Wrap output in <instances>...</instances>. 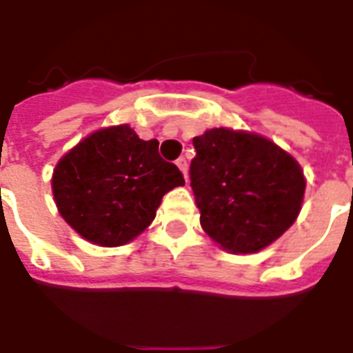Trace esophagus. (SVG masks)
<instances>
[{
    "instance_id": "1",
    "label": "esophagus",
    "mask_w": 353,
    "mask_h": 353,
    "mask_svg": "<svg viewBox=\"0 0 353 353\" xmlns=\"http://www.w3.org/2000/svg\"><path fill=\"white\" fill-rule=\"evenodd\" d=\"M177 168L183 172V176H185V181H187V170H188V165H187V159L185 157H179V159L176 161Z\"/></svg>"
}]
</instances>
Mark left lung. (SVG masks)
Masks as SVG:
<instances>
[{
	"label": "left lung",
	"mask_w": 353,
	"mask_h": 353,
	"mask_svg": "<svg viewBox=\"0 0 353 353\" xmlns=\"http://www.w3.org/2000/svg\"><path fill=\"white\" fill-rule=\"evenodd\" d=\"M190 187L203 231L231 252H258L284 234L301 212V165L273 141L212 128L192 139Z\"/></svg>",
	"instance_id": "1"
}]
</instances>
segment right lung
<instances>
[{"instance_id":"add662e5","label":"right lung","mask_w":353,"mask_h":353,"mask_svg":"<svg viewBox=\"0 0 353 353\" xmlns=\"http://www.w3.org/2000/svg\"><path fill=\"white\" fill-rule=\"evenodd\" d=\"M128 124L102 128L80 141L52 172V196L62 218L88 241L119 247L154 221L161 199L185 185L176 165Z\"/></svg>"}]
</instances>
